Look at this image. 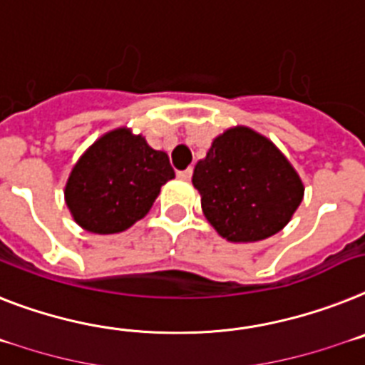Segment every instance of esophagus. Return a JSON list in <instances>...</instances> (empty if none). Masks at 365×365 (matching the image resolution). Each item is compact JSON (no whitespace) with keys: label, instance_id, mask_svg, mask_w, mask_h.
I'll use <instances>...</instances> for the list:
<instances>
[{"label":"esophagus","instance_id":"obj_1","mask_svg":"<svg viewBox=\"0 0 365 365\" xmlns=\"http://www.w3.org/2000/svg\"><path fill=\"white\" fill-rule=\"evenodd\" d=\"M178 176L183 178V180H189V178L192 176V168L187 167L185 170H178Z\"/></svg>","mask_w":365,"mask_h":365}]
</instances>
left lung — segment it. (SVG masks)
Returning <instances> with one entry per match:
<instances>
[{
  "label": "left lung",
  "mask_w": 365,
  "mask_h": 365,
  "mask_svg": "<svg viewBox=\"0 0 365 365\" xmlns=\"http://www.w3.org/2000/svg\"><path fill=\"white\" fill-rule=\"evenodd\" d=\"M192 183L206 219L234 243L280 232L304 195L301 178L280 150L249 128L217 137L195 167Z\"/></svg>",
  "instance_id": "8db88e82"
}]
</instances>
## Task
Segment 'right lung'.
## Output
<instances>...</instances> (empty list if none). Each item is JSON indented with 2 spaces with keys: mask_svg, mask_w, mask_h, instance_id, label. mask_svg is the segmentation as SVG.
Wrapping results in <instances>:
<instances>
[{
  "mask_svg": "<svg viewBox=\"0 0 365 365\" xmlns=\"http://www.w3.org/2000/svg\"><path fill=\"white\" fill-rule=\"evenodd\" d=\"M173 178L165 152L122 128L98 139L81 155L64 197L79 226L94 234H116L143 219L161 185Z\"/></svg>",
  "mask_w": 365,
  "mask_h": 365,
  "instance_id": "add662e5",
  "label": "right lung"
}]
</instances>
